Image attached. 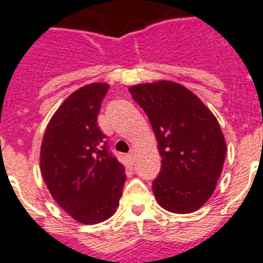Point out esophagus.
<instances>
[{
    "label": "esophagus",
    "mask_w": 263,
    "mask_h": 263,
    "mask_svg": "<svg viewBox=\"0 0 263 263\" xmlns=\"http://www.w3.org/2000/svg\"><path fill=\"white\" fill-rule=\"evenodd\" d=\"M135 154H136L135 149H131V151H129V153H128V159H129V162H131V163H134V161H135Z\"/></svg>",
    "instance_id": "34e87169"
}]
</instances>
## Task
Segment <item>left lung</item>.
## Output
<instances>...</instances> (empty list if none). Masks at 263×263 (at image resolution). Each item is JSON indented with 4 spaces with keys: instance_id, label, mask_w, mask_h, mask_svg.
Instances as JSON below:
<instances>
[{
    "instance_id": "8db88e82",
    "label": "left lung",
    "mask_w": 263,
    "mask_h": 263,
    "mask_svg": "<svg viewBox=\"0 0 263 263\" xmlns=\"http://www.w3.org/2000/svg\"><path fill=\"white\" fill-rule=\"evenodd\" d=\"M148 115L162 158L153 193L163 209L196 212L212 197L224 163V136L217 118L184 85L167 80L129 87Z\"/></svg>"
}]
</instances>
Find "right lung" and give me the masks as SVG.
Returning a JSON list of instances; mask_svg holds the SVG:
<instances>
[{
  "mask_svg": "<svg viewBox=\"0 0 263 263\" xmlns=\"http://www.w3.org/2000/svg\"><path fill=\"white\" fill-rule=\"evenodd\" d=\"M106 83H92L66 98L46 126L40 168L55 202L83 224L109 219L119 206L124 166L107 151L97 124Z\"/></svg>",
  "mask_w": 263,
  "mask_h": 263,
  "instance_id": "right-lung-1",
  "label": "right lung"
}]
</instances>
